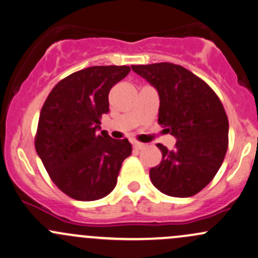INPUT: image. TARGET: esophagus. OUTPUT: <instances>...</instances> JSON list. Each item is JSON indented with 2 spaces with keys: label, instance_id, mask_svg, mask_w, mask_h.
I'll return each mask as SVG.
<instances>
[{
  "label": "esophagus",
  "instance_id": "obj_1",
  "mask_svg": "<svg viewBox=\"0 0 258 258\" xmlns=\"http://www.w3.org/2000/svg\"><path fill=\"white\" fill-rule=\"evenodd\" d=\"M132 145H134V147L136 148V150H142V148L145 147V145L141 142H138V141H132Z\"/></svg>",
  "mask_w": 258,
  "mask_h": 258
}]
</instances>
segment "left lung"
<instances>
[{
	"label": "left lung",
	"instance_id": "obj_1",
	"mask_svg": "<svg viewBox=\"0 0 258 258\" xmlns=\"http://www.w3.org/2000/svg\"><path fill=\"white\" fill-rule=\"evenodd\" d=\"M159 94L158 123L177 138L174 150L158 143L161 163L150 177L159 191L188 198L213 180L229 146V120L215 91L181 65H132Z\"/></svg>",
	"mask_w": 258,
	"mask_h": 258
}]
</instances>
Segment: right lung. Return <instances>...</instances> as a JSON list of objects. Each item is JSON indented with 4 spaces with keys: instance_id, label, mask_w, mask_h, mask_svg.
I'll list each match as a JSON object with an SVG mask.
<instances>
[{
    "instance_id": "right-lung-1",
    "label": "right lung",
    "mask_w": 258,
    "mask_h": 258,
    "mask_svg": "<svg viewBox=\"0 0 258 258\" xmlns=\"http://www.w3.org/2000/svg\"><path fill=\"white\" fill-rule=\"evenodd\" d=\"M130 72L127 65H101L73 73L54 86L40 110L36 151L54 184L73 199L93 202L110 194L131 154L127 138L97 132L111 88Z\"/></svg>"
}]
</instances>
